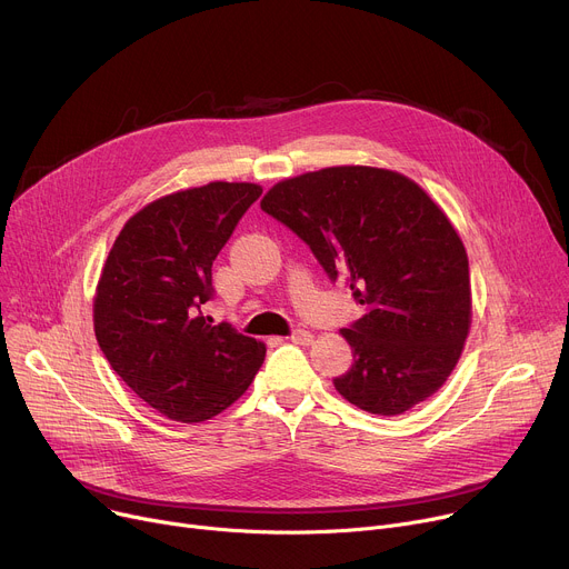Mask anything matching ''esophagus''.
I'll use <instances>...</instances> for the list:
<instances>
[{
    "mask_svg": "<svg viewBox=\"0 0 569 569\" xmlns=\"http://www.w3.org/2000/svg\"><path fill=\"white\" fill-rule=\"evenodd\" d=\"M288 340H290V342H295V345H310V342H312V336H310L308 331L299 329V331H295Z\"/></svg>",
    "mask_w": 569,
    "mask_h": 569,
    "instance_id": "obj_1",
    "label": "esophagus"
}]
</instances>
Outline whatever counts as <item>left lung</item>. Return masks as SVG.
<instances>
[{
    "instance_id": "1",
    "label": "left lung",
    "mask_w": 569,
    "mask_h": 569,
    "mask_svg": "<svg viewBox=\"0 0 569 569\" xmlns=\"http://www.w3.org/2000/svg\"><path fill=\"white\" fill-rule=\"evenodd\" d=\"M261 209L367 310L342 329L353 365L336 389L380 417L432 396L470 329V274L459 233L430 196L393 171L331 167L274 184Z\"/></svg>"
}]
</instances>
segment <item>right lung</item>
<instances>
[{"instance_id": "add662e5", "label": "right lung", "mask_w": 569, "mask_h": 569, "mask_svg": "<svg viewBox=\"0 0 569 569\" xmlns=\"http://www.w3.org/2000/svg\"><path fill=\"white\" fill-rule=\"evenodd\" d=\"M263 189L209 182L146 204L117 236L94 297L97 342L150 408L207 421L242 396L266 345L213 323L211 266Z\"/></svg>"}]
</instances>
